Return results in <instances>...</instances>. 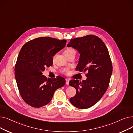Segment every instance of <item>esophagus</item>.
I'll return each mask as SVG.
<instances>
[{"instance_id":"1","label":"esophagus","mask_w":133,"mask_h":133,"mask_svg":"<svg viewBox=\"0 0 133 133\" xmlns=\"http://www.w3.org/2000/svg\"><path fill=\"white\" fill-rule=\"evenodd\" d=\"M69 82H70V80H69L68 79H66V84L67 85H69Z\"/></svg>"}]
</instances>
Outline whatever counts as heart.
<instances>
[{
    "label": "heart",
    "instance_id": "1",
    "mask_svg": "<svg viewBox=\"0 0 133 133\" xmlns=\"http://www.w3.org/2000/svg\"><path fill=\"white\" fill-rule=\"evenodd\" d=\"M72 52H76V51H75L74 49L72 48H69L65 50L64 54H67L70 53ZM68 72V69H65V70H63V72Z\"/></svg>",
    "mask_w": 133,
    "mask_h": 133
}]
</instances>
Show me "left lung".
<instances>
[{
  "instance_id": "1",
  "label": "left lung",
  "mask_w": 133,
  "mask_h": 133,
  "mask_svg": "<svg viewBox=\"0 0 133 133\" xmlns=\"http://www.w3.org/2000/svg\"><path fill=\"white\" fill-rule=\"evenodd\" d=\"M67 47L80 54L76 70L88 72L85 80H71L69 83L76 90V95L70 101L79 109L89 108L101 99L109 86L112 66L108 50L100 38L92 35L71 39Z\"/></svg>"
}]
</instances>
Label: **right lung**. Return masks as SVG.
I'll list each match as a JSON object with an SVG mask.
<instances>
[{"label": "right lung", "mask_w": 133, "mask_h": 133, "mask_svg": "<svg viewBox=\"0 0 133 133\" xmlns=\"http://www.w3.org/2000/svg\"><path fill=\"white\" fill-rule=\"evenodd\" d=\"M66 39L38 37L21 48L15 68V76L21 97L34 108L48 104L55 91L65 85L61 77L51 79L42 75L45 68L52 66L53 56L65 47Z\"/></svg>", "instance_id": "right-lung-1"}]
</instances>
